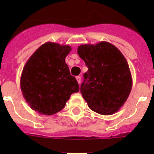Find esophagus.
Returning <instances> with one entry per match:
<instances>
[{
  "label": "esophagus",
  "instance_id": "esophagus-1",
  "mask_svg": "<svg viewBox=\"0 0 154 154\" xmlns=\"http://www.w3.org/2000/svg\"><path fill=\"white\" fill-rule=\"evenodd\" d=\"M76 80H77L79 84L81 83V77H80V76H77V77H76Z\"/></svg>",
  "mask_w": 154,
  "mask_h": 154
}]
</instances>
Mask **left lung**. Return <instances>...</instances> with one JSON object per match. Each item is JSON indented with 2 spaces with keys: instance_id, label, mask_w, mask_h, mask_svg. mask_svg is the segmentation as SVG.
Instances as JSON below:
<instances>
[{
  "instance_id": "obj_1",
  "label": "left lung",
  "mask_w": 154,
  "mask_h": 154,
  "mask_svg": "<svg viewBox=\"0 0 154 154\" xmlns=\"http://www.w3.org/2000/svg\"><path fill=\"white\" fill-rule=\"evenodd\" d=\"M77 52L88 67L80 90L89 107L101 115L116 112L129 97L133 85L125 57L107 42L82 45Z\"/></svg>"
}]
</instances>
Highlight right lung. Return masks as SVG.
<instances>
[{
  "instance_id": "1",
  "label": "right lung",
  "mask_w": 154,
  "mask_h": 154,
  "mask_svg": "<svg viewBox=\"0 0 154 154\" xmlns=\"http://www.w3.org/2000/svg\"><path fill=\"white\" fill-rule=\"evenodd\" d=\"M71 50L69 45L46 42L24 66L20 81L22 95L38 113L51 116L59 112L71 95L79 91L78 82L65 63Z\"/></svg>"
}]
</instances>
